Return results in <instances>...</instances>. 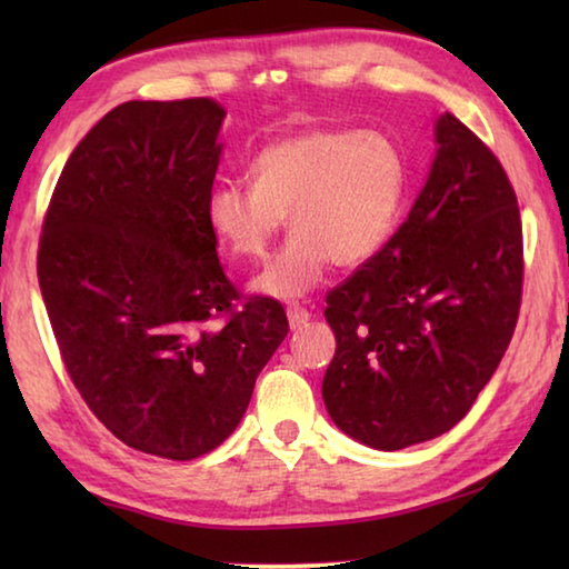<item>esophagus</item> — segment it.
<instances>
[{
  "mask_svg": "<svg viewBox=\"0 0 569 569\" xmlns=\"http://www.w3.org/2000/svg\"><path fill=\"white\" fill-rule=\"evenodd\" d=\"M286 313H288V323H291V329H301V326L308 323V319H311V313H308L306 308L298 306V303L288 306Z\"/></svg>",
  "mask_w": 569,
  "mask_h": 569,
  "instance_id": "34e87169",
  "label": "esophagus"
}]
</instances>
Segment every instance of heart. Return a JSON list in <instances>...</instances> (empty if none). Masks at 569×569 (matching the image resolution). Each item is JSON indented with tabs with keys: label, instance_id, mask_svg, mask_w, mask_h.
Returning a JSON list of instances; mask_svg holds the SVG:
<instances>
[{
	"label": "heart",
	"instance_id": "heart-1",
	"mask_svg": "<svg viewBox=\"0 0 569 569\" xmlns=\"http://www.w3.org/2000/svg\"><path fill=\"white\" fill-rule=\"evenodd\" d=\"M248 178L250 186L228 182L210 192L208 228L238 261H258L288 213L293 236L253 288L293 298L311 291L331 261L361 266L387 243L409 166L387 132L313 128L268 142L250 160Z\"/></svg>",
	"mask_w": 569,
	"mask_h": 569
}]
</instances>
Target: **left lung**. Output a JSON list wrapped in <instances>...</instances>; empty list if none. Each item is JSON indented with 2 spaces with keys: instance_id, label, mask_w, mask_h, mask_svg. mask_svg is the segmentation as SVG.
<instances>
[{
  "instance_id": "1",
  "label": "left lung",
  "mask_w": 569,
  "mask_h": 569,
  "mask_svg": "<svg viewBox=\"0 0 569 569\" xmlns=\"http://www.w3.org/2000/svg\"><path fill=\"white\" fill-rule=\"evenodd\" d=\"M409 218L326 296L336 353L323 401L336 427L393 451L465 419L512 341L522 218L502 162L451 112Z\"/></svg>"
}]
</instances>
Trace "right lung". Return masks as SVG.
Masks as SVG:
<instances>
[{"instance_id": "add662e5", "label": "right lung", "mask_w": 569, "mask_h": 569, "mask_svg": "<svg viewBox=\"0 0 569 569\" xmlns=\"http://www.w3.org/2000/svg\"><path fill=\"white\" fill-rule=\"evenodd\" d=\"M223 118L210 98L118 104L64 162L37 250L74 389L122 445L176 461L233 435L288 333L208 228Z\"/></svg>"}]
</instances>
